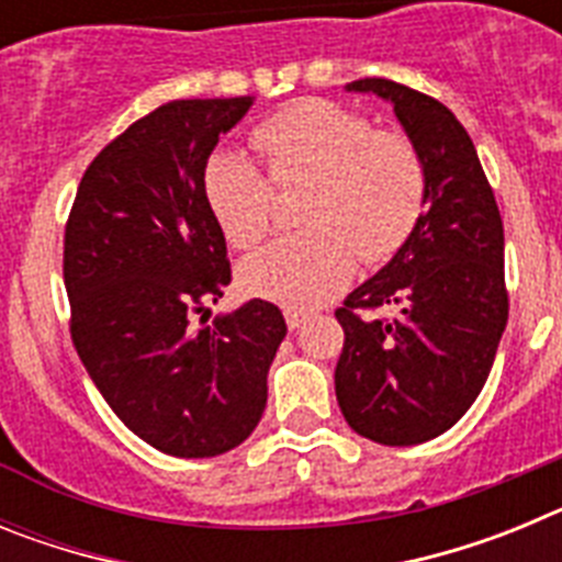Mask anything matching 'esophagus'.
I'll return each mask as SVG.
<instances>
[{
  "mask_svg": "<svg viewBox=\"0 0 562 562\" xmlns=\"http://www.w3.org/2000/svg\"><path fill=\"white\" fill-rule=\"evenodd\" d=\"M310 321V315H304V312H295V310H286V326H290L292 331L301 329V326Z\"/></svg>",
  "mask_w": 562,
  "mask_h": 562,
  "instance_id": "1",
  "label": "esophagus"
}]
</instances>
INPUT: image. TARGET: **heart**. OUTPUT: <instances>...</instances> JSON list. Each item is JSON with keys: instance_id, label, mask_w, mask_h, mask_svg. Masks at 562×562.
<instances>
[{"instance_id": "heart-1", "label": "heart", "mask_w": 562, "mask_h": 562, "mask_svg": "<svg viewBox=\"0 0 562 562\" xmlns=\"http://www.w3.org/2000/svg\"><path fill=\"white\" fill-rule=\"evenodd\" d=\"M265 171L241 151L213 154L202 188L227 241L252 247L270 233L276 188L306 186L301 222L310 231L278 238L241 261L250 295L286 310L324 306L349 284L357 256L380 265L414 233L425 211V162L400 132L324 98L295 101L252 132Z\"/></svg>"}]
</instances>
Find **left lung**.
<instances>
[{
	"label": "left lung",
	"mask_w": 562,
	"mask_h": 562,
	"mask_svg": "<svg viewBox=\"0 0 562 562\" xmlns=\"http://www.w3.org/2000/svg\"><path fill=\"white\" fill-rule=\"evenodd\" d=\"M346 89L389 101L425 162L414 233L335 312L346 335L335 369L342 416L376 445L408 448L453 428L490 376L509 315L504 225L473 140L445 103L389 78Z\"/></svg>",
	"instance_id": "8db88e82"
}]
</instances>
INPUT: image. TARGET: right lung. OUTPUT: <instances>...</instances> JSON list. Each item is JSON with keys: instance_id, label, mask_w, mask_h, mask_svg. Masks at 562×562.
<instances>
[{"instance_id": "1", "label": "right lung", "mask_w": 562, "mask_h": 562, "mask_svg": "<svg viewBox=\"0 0 562 562\" xmlns=\"http://www.w3.org/2000/svg\"><path fill=\"white\" fill-rule=\"evenodd\" d=\"M252 98L171 101L89 162L64 233L69 331L95 389L146 445L180 459L238 448L267 405L284 315L252 297L211 326L231 284L205 166Z\"/></svg>"}]
</instances>
